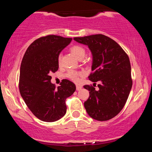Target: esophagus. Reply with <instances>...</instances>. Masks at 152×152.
I'll return each mask as SVG.
<instances>
[{"label":"esophagus","mask_w":152,"mask_h":152,"mask_svg":"<svg viewBox=\"0 0 152 152\" xmlns=\"http://www.w3.org/2000/svg\"><path fill=\"white\" fill-rule=\"evenodd\" d=\"M82 88L81 86H79V85H76V90L77 91H80Z\"/></svg>","instance_id":"34e87169"}]
</instances>
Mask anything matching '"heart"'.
Returning <instances> with one entry per match:
<instances>
[{
  "instance_id": "1",
  "label": "heart",
  "mask_w": 152,
  "mask_h": 152,
  "mask_svg": "<svg viewBox=\"0 0 152 152\" xmlns=\"http://www.w3.org/2000/svg\"><path fill=\"white\" fill-rule=\"evenodd\" d=\"M71 51L76 56L78 59H83L86 56V51L83 47L81 46H78V45H76V46H72L71 48ZM61 60H62V54L59 53L57 58V61H58V65L61 64ZM83 72L82 71H78L76 70H69L66 74V77L70 79L71 81L76 82L77 83L79 81L80 77L83 76Z\"/></svg>"
}]
</instances>
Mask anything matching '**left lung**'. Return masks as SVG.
Wrapping results in <instances>:
<instances>
[{"label": "left lung", "mask_w": 152, "mask_h": 152, "mask_svg": "<svg viewBox=\"0 0 152 152\" xmlns=\"http://www.w3.org/2000/svg\"><path fill=\"white\" fill-rule=\"evenodd\" d=\"M74 39L88 46L93 55L92 73L88 78L101 83L98 91L92 85L83 86L89 91L85 109L94 119H111L123 109L132 89L129 58L116 41L103 34Z\"/></svg>", "instance_id": "obj_1"}]
</instances>
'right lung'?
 Listing matches in <instances>:
<instances>
[{"label": "right lung", "instance_id": "1", "mask_svg": "<svg viewBox=\"0 0 152 152\" xmlns=\"http://www.w3.org/2000/svg\"><path fill=\"white\" fill-rule=\"evenodd\" d=\"M71 38L48 35L35 40L26 50L20 65L19 91L31 112L43 121L53 122L66 113V99L74 94L73 82L63 79L56 88L50 83L58 71V54Z\"/></svg>", "mask_w": 152, "mask_h": 152}]
</instances>
